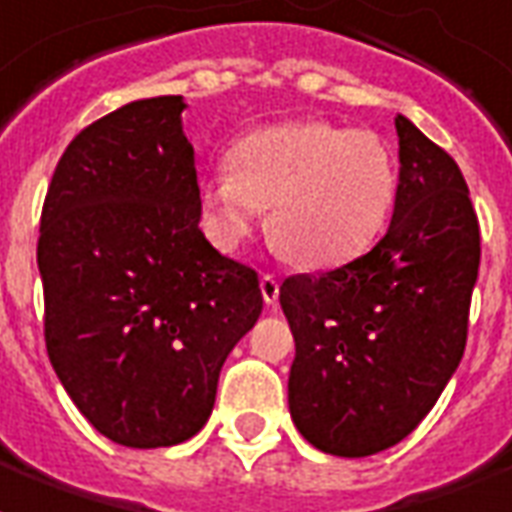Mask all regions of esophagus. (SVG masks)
Returning a JSON list of instances; mask_svg holds the SVG:
<instances>
[{
	"label": "esophagus",
	"mask_w": 512,
	"mask_h": 512,
	"mask_svg": "<svg viewBox=\"0 0 512 512\" xmlns=\"http://www.w3.org/2000/svg\"><path fill=\"white\" fill-rule=\"evenodd\" d=\"M260 293H263L266 304H276V298H279V279L274 274L260 276Z\"/></svg>",
	"instance_id": "1"
}]
</instances>
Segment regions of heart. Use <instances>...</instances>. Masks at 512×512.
<instances>
[{"label":"heart","instance_id":"obj_1","mask_svg":"<svg viewBox=\"0 0 512 512\" xmlns=\"http://www.w3.org/2000/svg\"><path fill=\"white\" fill-rule=\"evenodd\" d=\"M399 170L369 130L320 119L246 132L230 170L200 184V208L219 246L233 249L266 211L268 241L301 268L342 266L366 252L388 222Z\"/></svg>","mask_w":512,"mask_h":512}]
</instances>
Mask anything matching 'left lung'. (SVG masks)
<instances>
[{
  "label": "left lung",
  "instance_id": "obj_1",
  "mask_svg": "<svg viewBox=\"0 0 512 512\" xmlns=\"http://www.w3.org/2000/svg\"><path fill=\"white\" fill-rule=\"evenodd\" d=\"M388 233L344 266L287 276L295 429L331 456L393 448L437 404L467 347L480 225L456 160L404 116Z\"/></svg>",
  "mask_w": 512,
  "mask_h": 512
}]
</instances>
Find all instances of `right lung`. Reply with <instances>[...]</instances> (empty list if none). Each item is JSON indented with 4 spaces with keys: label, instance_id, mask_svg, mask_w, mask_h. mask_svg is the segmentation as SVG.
<instances>
[{
    "label": "right lung",
    "instance_id": "obj_1",
    "mask_svg": "<svg viewBox=\"0 0 512 512\" xmlns=\"http://www.w3.org/2000/svg\"><path fill=\"white\" fill-rule=\"evenodd\" d=\"M179 94L124 105L64 149L40 217L45 347L75 407L127 448L195 437L263 312L255 268L200 233Z\"/></svg>",
    "mask_w": 512,
    "mask_h": 512
}]
</instances>
